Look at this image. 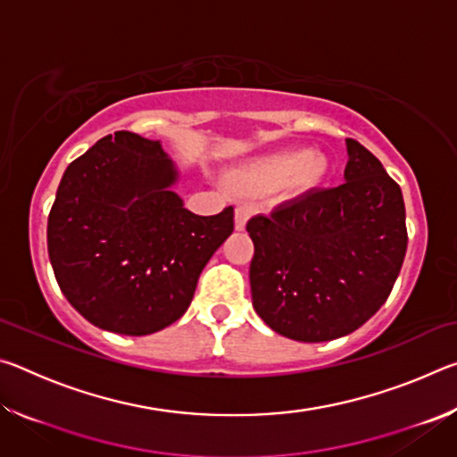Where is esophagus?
<instances>
[{
	"mask_svg": "<svg viewBox=\"0 0 457 457\" xmlns=\"http://www.w3.org/2000/svg\"><path fill=\"white\" fill-rule=\"evenodd\" d=\"M250 215H252L250 207H245V205L237 207V210H236V229L237 231L245 229V223H247V220H250Z\"/></svg>",
	"mask_w": 457,
	"mask_h": 457,
	"instance_id": "obj_1",
	"label": "esophagus"
}]
</instances>
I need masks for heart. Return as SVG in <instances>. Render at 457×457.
Listing matches in <instances>:
<instances>
[{
    "instance_id": "1",
    "label": "heart",
    "mask_w": 457,
    "mask_h": 457,
    "mask_svg": "<svg viewBox=\"0 0 457 457\" xmlns=\"http://www.w3.org/2000/svg\"><path fill=\"white\" fill-rule=\"evenodd\" d=\"M328 169V161L320 153L286 149L244 165L234 179L247 193H268L284 185L286 191L298 195L322 185Z\"/></svg>"
}]
</instances>
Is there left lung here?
<instances>
[{
  "label": "left lung",
  "instance_id": "1",
  "mask_svg": "<svg viewBox=\"0 0 457 457\" xmlns=\"http://www.w3.org/2000/svg\"><path fill=\"white\" fill-rule=\"evenodd\" d=\"M345 183L247 221L252 304L278 335L324 343L362 327L389 298L407 250L401 187L346 138Z\"/></svg>",
  "mask_w": 457,
  "mask_h": 457
}]
</instances>
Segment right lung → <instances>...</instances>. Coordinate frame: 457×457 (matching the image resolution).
<instances>
[{"instance_id":"add662e5","label":"right lung","mask_w":457,"mask_h":457,"mask_svg":"<svg viewBox=\"0 0 457 457\" xmlns=\"http://www.w3.org/2000/svg\"><path fill=\"white\" fill-rule=\"evenodd\" d=\"M159 141L117 130L72 161L48 215V256L84 319L143 337L187 311L201 270L234 231V207L195 215L171 191Z\"/></svg>"}]
</instances>
